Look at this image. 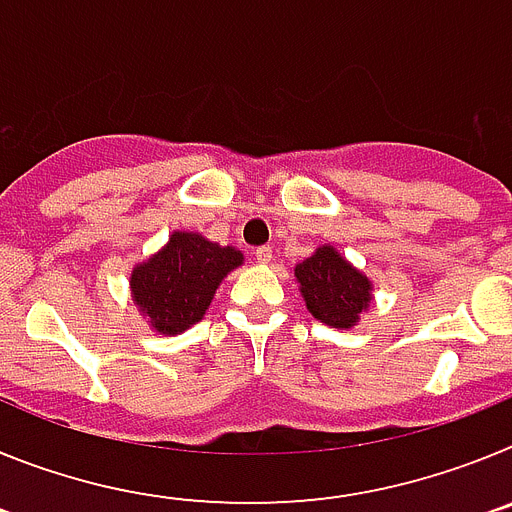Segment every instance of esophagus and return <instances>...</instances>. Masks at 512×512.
Segmentation results:
<instances>
[{
	"mask_svg": "<svg viewBox=\"0 0 512 512\" xmlns=\"http://www.w3.org/2000/svg\"><path fill=\"white\" fill-rule=\"evenodd\" d=\"M256 261H259V264H269V261H271V248L269 246L256 248Z\"/></svg>",
	"mask_w": 512,
	"mask_h": 512,
	"instance_id": "esophagus-1",
	"label": "esophagus"
}]
</instances>
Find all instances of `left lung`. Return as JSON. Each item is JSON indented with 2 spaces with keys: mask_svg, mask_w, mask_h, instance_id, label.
I'll use <instances>...</instances> for the list:
<instances>
[{
  "mask_svg": "<svg viewBox=\"0 0 512 512\" xmlns=\"http://www.w3.org/2000/svg\"><path fill=\"white\" fill-rule=\"evenodd\" d=\"M295 277L305 295L307 310L320 323L333 328H351L372 300L369 279L330 246L318 248L310 259L297 264Z\"/></svg>",
  "mask_w": 512,
  "mask_h": 512,
  "instance_id": "obj_1",
  "label": "left lung"
}]
</instances>
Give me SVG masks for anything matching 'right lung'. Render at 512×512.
I'll list each match as a JSON object with an SVG mask.
<instances>
[{"label":"right lung","mask_w":512,"mask_h":512,"mask_svg":"<svg viewBox=\"0 0 512 512\" xmlns=\"http://www.w3.org/2000/svg\"><path fill=\"white\" fill-rule=\"evenodd\" d=\"M243 261V253L217 246L197 233H174L169 246L135 266V305L158 333L174 336L202 320L217 284Z\"/></svg>","instance_id":"obj_1"}]
</instances>
